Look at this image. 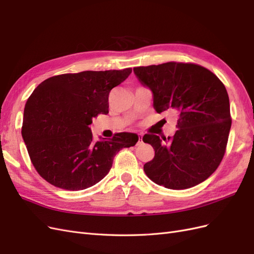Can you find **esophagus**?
Segmentation results:
<instances>
[{
    "instance_id": "34e87169",
    "label": "esophagus",
    "mask_w": 254,
    "mask_h": 254,
    "mask_svg": "<svg viewBox=\"0 0 254 254\" xmlns=\"http://www.w3.org/2000/svg\"><path fill=\"white\" fill-rule=\"evenodd\" d=\"M142 137H143V135L139 134V142H137V143H142Z\"/></svg>"
}]
</instances>
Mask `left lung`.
<instances>
[{"instance_id": "obj_1", "label": "left lung", "mask_w": 254, "mask_h": 254, "mask_svg": "<svg viewBox=\"0 0 254 254\" xmlns=\"http://www.w3.org/2000/svg\"><path fill=\"white\" fill-rule=\"evenodd\" d=\"M134 75L152 93L153 108L175 109L179 117L174 137L145 134L155 158L144 165L148 178L171 190L203 182L225 155L231 128L228 92L207 68L193 64L166 63L137 66Z\"/></svg>"}]
</instances>
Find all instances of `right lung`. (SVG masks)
<instances>
[{"mask_svg":"<svg viewBox=\"0 0 254 254\" xmlns=\"http://www.w3.org/2000/svg\"><path fill=\"white\" fill-rule=\"evenodd\" d=\"M131 72L128 67L57 75L34 90L24 108L22 136L43 179L67 190L93 187L122 148L135 145V133L94 140L89 127L97 114L109 112L110 91Z\"/></svg>","mask_w":254,"mask_h":254,"instance_id":"1","label":"right lung"}]
</instances>
